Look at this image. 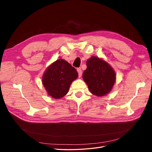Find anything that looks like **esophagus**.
I'll use <instances>...</instances> for the list:
<instances>
[{
	"label": "esophagus",
	"instance_id": "34e87169",
	"mask_svg": "<svg viewBox=\"0 0 152 152\" xmlns=\"http://www.w3.org/2000/svg\"><path fill=\"white\" fill-rule=\"evenodd\" d=\"M77 72H78V74H79V77L80 78L81 76H82V70H81V68H77Z\"/></svg>",
	"mask_w": 152,
	"mask_h": 152
}]
</instances>
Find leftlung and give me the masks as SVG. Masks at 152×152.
Here are the masks:
<instances>
[{
  "instance_id": "1",
  "label": "left lung",
  "mask_w": 152,
  "mask_h": 152,
  "mask_svg": "<svg viewBox=\"0 0 152 152\" xmlns=\"http://www.w3.org/2000/svg\"><path fill=\"white\" fill-rule=\"evenodd\" d=\"M83 79L92 94L103 96L110 93L116 80L115 72L109 64L96 56L87 60Z\"/></svg>"
}]
</instances>
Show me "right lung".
I'll return each mask as SVG.
<instances>
[{
	"instance_id": "obj_1",
	"label": "right lung",
	"mask_w": 152,
	"mask_h": 152,
	"mask_svg": "<svg viewBox=\"0 0 152 152\" xmlns=\"http://www.w3.org/2000/svg\"><path fill=\"white\" fill-rule=\"evenodd\" d=\"M77 77L76 69L64 59H59L44 72L42 84L49 96L59 99L68 93L72 82Z\"/></svg>"
}]
</instances>
